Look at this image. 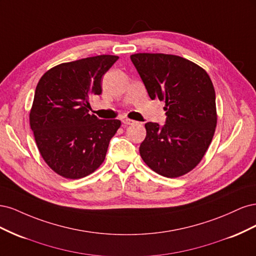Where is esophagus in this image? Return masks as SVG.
<instances>
[{
    "label": "esophagus",
    "mask_w": 256,
    "mask_h": 256,
    "mask_svg": "<svg viewBox=\"0 0 256 256\" xmlns=\"http://www.w3.org/2000/svg\"><path fill=\"white\" fill-rule=\"evenodd\" d=\"M122 122V124H124V125H125V126H128V125H134V124L136 122L134 120H129V118H124Z\"/></svg>",
    "instance_id": "esophagus-1"
}]
</instances>
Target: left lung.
<instances>
[{
    "label": "left lung",
    "mask_w": 256,
    "mask_h": 256,
    "mask_svg": "<svg viewBox=\"0 0 256 256\" xmlns=\"http://www.w3.org/2000/svg\"><path fill=\"white\" fill-rule=\"evenodd\" d=\"M150 99L164 102L166 122H146L140 154L152 171L168 178L194 168L210 145L216 126V92L208 74L173 54L130 56Z\"/></svg>",
    "instance_id": "left-lung-1"
}]
</instances>
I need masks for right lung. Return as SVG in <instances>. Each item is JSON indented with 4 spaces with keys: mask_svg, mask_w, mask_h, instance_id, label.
Here are the masks:
<instances>
[{
    "mask_svg": "<svg viewBox=\"0 0 256 256\" xmlns=\"http://www.w3.org/2000/svg\"><path fill=\"white\" fill-rule=\"evenodd\" d=\"M118 60L97 56L62 63L38 82L30 126L42 159L68 180L85 177L102 166L118 120H99L88 113V98L102 94V78Z\"/></svg>",
    "mask_w": 256,
    "mask_h": 256,
    "instance_id": "obj_1",
    "label": "right lung"
}]
</instances>
